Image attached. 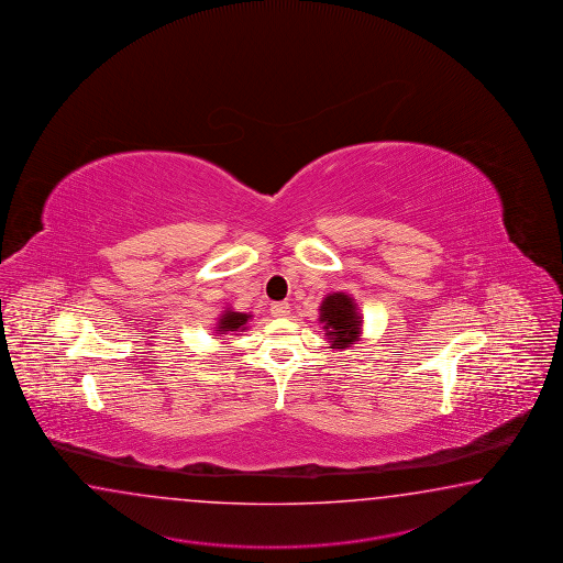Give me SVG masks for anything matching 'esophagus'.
I'll use <instances>...</instances> for the list:
<instances>
[{
	"mask_svg": "<svg viewBox=\"0 0 563 563\" xmlns=\"http://www.w3.org/2000/svg\"><path fill=\"white\" fill-rule=\"evenodd\" d=\"M288 309H290V307H288V302H285V300L271 305V312H273L275 317H287Z\"/></svg>",
	"mask_w": 563,
	"mask_h": 563,
	"instance_id": "obj_1",
	"label": "esophagus"
}]
</instances>
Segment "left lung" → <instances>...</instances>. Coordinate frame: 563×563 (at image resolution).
Segmentation results:
<instances>
[{"instance_id":"left-lung-1","label":"left lung","mask_w":563,"mask_h":563,"mask_svg":"<svg viewBox=\"0 0 563 563\" xmlns=\"http://www.w3.org/2000/svg\"><path fill=\"white\" fill-rule=\"evenodd\" d=\"M319 321L323 323L325 338L333 350H345L362 338V317L345 292L327 295L319 309Z\"/></svg>"}]
</instances>
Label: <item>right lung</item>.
<instances>
[{
  "mask_svg": "<svg viewBox=\"0 0 563 563\" xmlns=\"http://www.w3.org/2000/svg\"><path fill=\"white\" fill-rule=\"evenodd\" d=\"M251 319L252 314H249V312H236L232 311V309H225V311L220 314L216 327H213L216 339L225 338V335H230V333L246 331V325H249Z\"/></svg>",
  "mask_w": 563,
  "mask_h": 563,
  "instance_id": "1",
  "label": "right lung"
}]
</instances>
